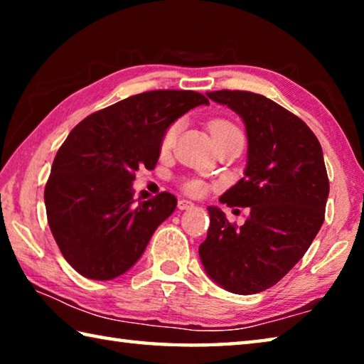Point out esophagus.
<instances>
[{
	"label": "esophagus",
	"mask_w": 364,
	"mask_h": 364,
	"mask_svg": "<svg viewBox=\"0 0 364 364\" xmlns=\"http://www.w3.org/2000/svg\"><path fill=\"white\" fill-rule=\"evenodd\" d=\"M194 204L191 200H186V199H180L178 200V208L180 210H189V208H193Z\"/></svg>",
	"instance_id": "34e87169"
}]
</instances>
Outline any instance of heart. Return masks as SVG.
<instances>
[{
  "label": "heart",
  "mask_w": 364,
  "mask_h": 364,
  "mask_svg": "<svg viewBox=\"0 0 364 364\" xmlns=\"http://www.w3.org/2000/svg\"><path fill=\"white\" fill-rule=\"evenodd\" d=\"M178 128H180V123L175 122L165 128V132L162 134V139H160V147H162V151H167L170 149L171 146L175 143V138H176V133H178ZM208 130H210L213 139L217 141L223 136H228V134H236V133H241L239 132V128L234 125L232 122L226 120V119H213L208 122ZM184 191L189 194H199L202 193V183L199 180H189L184 183Z\"/></svg>",
  "instance_id": "obj_1"
}]
</instances>
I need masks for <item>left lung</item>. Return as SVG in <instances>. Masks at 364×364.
I'll list each match as a JSON object with an SVG mask.
<instances>
[{
  "label": "left lung",
  "mask_w": 364,
  "mask_h": 364,
  "mask_svg": "<svg viewBox=\"0 0 364 364\" xmlns=\"http://www.w3.org/2000/svg\"><path fill=\"white\" fill-rule=\"evenodd\" d=\"M207 96L245 125L247 167L220 202L250 207V217L236 226L218 207H208L200 262L226 291L258 294L284 278L323 225L329 196L323 149L304 120L268 97L231 90Z\"/></svg>",
  "instance_id": "obj_1"
}]
</instances>
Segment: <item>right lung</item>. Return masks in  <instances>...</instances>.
Returning <instances> with one entry per match:
<instances>
[{
    "label": "right lung",
    "instance_id": "1",
    "mask_svg": "<svg viewBox=\"0 0 364 364\" xmlns=\"http://www.w3.org/2000/svg\"><path fill=\"white\" fill-rule=\"evenodd\" d=\"M208 100L196 91L156 90L91 114L69 133L45 188L48 223L70 267L109 281L139 260L154 231L176 208L160 193L134 204L136 171L156 167L165 128Z\"/></svg>",
    "mask_w": 364,
    "mask_h": 364
}]
</instances>
